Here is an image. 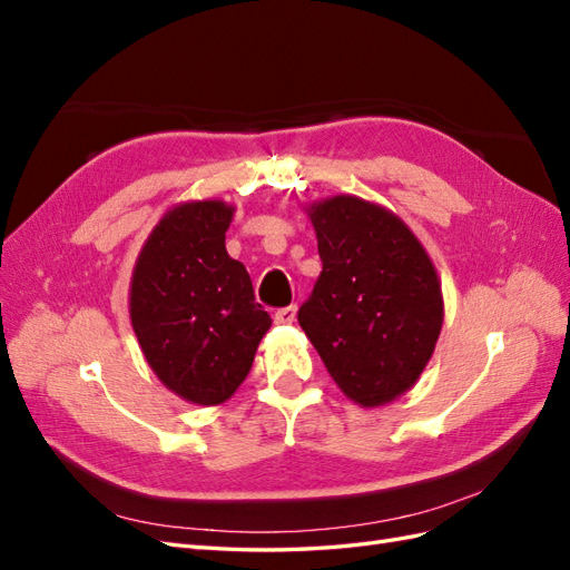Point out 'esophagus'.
I'll list each match as a JSON object with an SVG mask.
<instances>
[{
    "mask_svg": "<svg viewBox=\"0 0 570 570\" xmlns=\"http://www.w3.org/2000/svg\"><path fill=\"white\" fill-rule=\"evenodd\" d=\"M295 318H297V306H295V304L285 306V308H278V312H275V321H278L281 325L295 323Z\"/></svg>",
    "mask_w": 570,
    "mask_h": 570,
    "instance_id": "esophagus-1",
    "label": "esophagus"
}]
</instances>
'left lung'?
Wrapping results in <instances>:
<instances>
[{
	"mask_svg": "<svg viewBox=\"0 0 570 570\" xmlns=\"http://www.w3.org/2000/svg\"><path fill=\"white\" fill-rule=\"evenodd\" d=\"M323 271L297 321L347 400L385 406L425 371L444 321L433 258L385 206L335 195L304 206Z\"/></svg>",
	"mask_w": 570,
	"mask_h": 570,
	"instance_id": "1",
	"label": "left lung"
}]
</instances>
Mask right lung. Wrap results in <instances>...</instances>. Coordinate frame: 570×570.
Listing matches in <instances>:
<instances>
[{"label":"right lung","instance_id":"right-lung-1","mask_svg":"<svg viewBox=\"0 0 570 570\" xmlns=\"http://www.w3.org/2000/svg\"><path fill=\"white\" fill-rule=\"evenodd\" d=\"M233 214L220 199L170 206L130 278V323L149 368L197 406L230 400L271 327L247 268L226 252Z\"/></svg>","mask_w":570,"mask_h":570}]
</instances>
